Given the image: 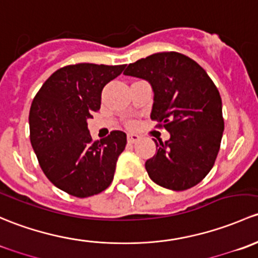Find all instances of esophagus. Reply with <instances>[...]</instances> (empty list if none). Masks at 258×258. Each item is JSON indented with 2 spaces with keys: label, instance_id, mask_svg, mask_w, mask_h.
<instances>
[{
  "label": "esophagus",
  "instance_id": "obj_1",
  "mask_svg": "<svg viewBox=\"0 0 258 258\" xmlns=\"http://www.w3.org/2000/svg\"><path fill=\"white\" fill-rule=\"evenodd\" d=\"M140 140V137L138 134H128V143H132V144H135Z\"/></svg>",
  "mask_w": 258,
  "mask_h": 258
}]
</instances>
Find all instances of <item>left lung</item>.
<instances>
[{"label": "left lung", "mask_w": 258, "mask_h": 258, "mask_svg": "<svg viewBox=\"0 0 258 258\" xmlns=\"http://www.w3.org/2000/svg\"><path fill=\"white\" fill-rule=\"evenodd\" d=\"M125 76L150 83L154 103L150 118L170 133L156 142L147 160L149 177L174 191L195 186L214 166L224 133L220 93L205 70L177 52H161L130 63Z\"/></svg>", "instance_id": "obj_1"}]
</instances>
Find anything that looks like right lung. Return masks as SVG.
Segmentation results:
<instances>
[{"instance_id":"add662e5","label":"right lung","mask_w":258,"mask_h":258,"mask_svg":"<svg viewBox=\"0 0 258 258\" xmlns=\"http://www.w3.org/2000/svg\"><path fill=\"white\" fill-rule=\"evenodd\" d=\"M124 67L93 63L63 67L44 82L32 102V148L49 181L72 196L97 195L113 181L126 134L114 130L93 142L87 121L100 109L105 84Z\"/></svg>"}]
</instances>
